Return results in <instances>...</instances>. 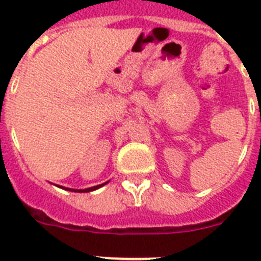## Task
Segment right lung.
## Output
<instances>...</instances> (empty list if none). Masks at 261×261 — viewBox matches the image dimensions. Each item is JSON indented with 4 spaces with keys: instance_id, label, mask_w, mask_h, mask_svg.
I'll return each mask as SVG.
<instances>
[{
    "instance_id": "right-lung-1",
    "label": "right lung",
    "mask_w": 261,
    "mask_h": 261,
    "mask_svg": "<svg viewBox=\"0 0 261 261\" xmlns=\"http://www.w3.org/2000/svg\"><path fill=\"white\" fill-rule=\"evenodd\" d=\"M105 184H106V183H105ZM105 184H99V186L91 187V188H86V190H74V192H90V191L98 190V188H100V187L105 186ZM69 191H73V190H69Z\"/></svg>"
}]
</instances>
